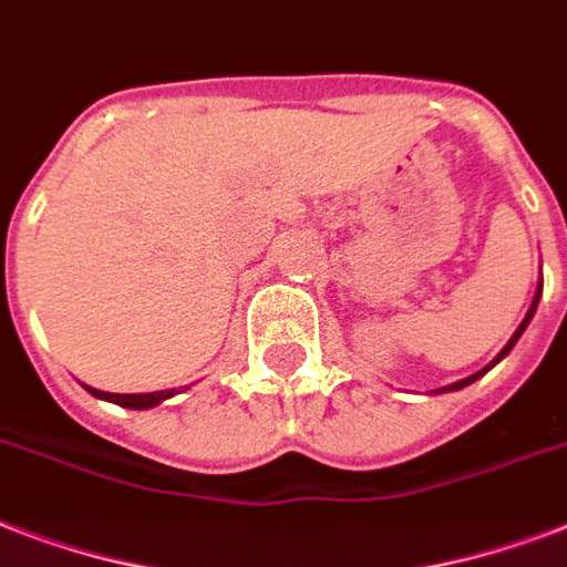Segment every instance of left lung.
<instances>
[{"label": "left lung", "mask_w": 567, "mask_h": 567, "mask_svg": "<svg viewBox=\"0 0 567 567\" xmlns=\"http://www.w3.org/2000/svg\"><path fill=\"white\" fill-rule=\"evenodd\" d=\"M538 293H542V285H538V291H536V300H533V306H529V311H527V318L520 320V327H518V329H515V336H512V338H509V344L503 347V350H501V355H497V359H494V362H492V364H488V368H483V371H480V373H474V377H467V379H458V382H453V385H447V388H441V391H458V388H465V385H471V382H474V379H480V377H483V373H485V371H492L494 364L501 362L503 355H509V350H512V347L518 344V338H520V332H524V329H527V323H529V320H533V315H536V306H538ZM435 394H439V391H435Z\"/></svg>", "instance_id": "1"}]
</instances>
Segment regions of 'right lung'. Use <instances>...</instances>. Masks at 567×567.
<instances>
[{
	"label": "right lung",
	"instance_id": "1",
	"mask_svg": "<svg viewBox=\"0 0 567 567\" xmlns=\"http://www.w3.org/2000/svg\"><path fill=\"white\" fill-rule=\"evenodd\" d=\"M84 388H87L93 396L111 400V403H117V405H126V409H153V405H158L162 400L176 394L173 388L171 391H153V394H109V391H100V388H91V385H84Z\"/></svg>",
	"mask_w": 567,
	"mask_h": 567
}]
</instances>
